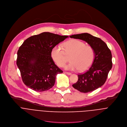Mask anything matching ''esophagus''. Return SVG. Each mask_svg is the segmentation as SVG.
<instances>
[{"mask_svg": "<svg viewBox=\"0 0 127 127\" xmlns=\"http://www.w3.org/2000/svg\"><path fill=\"white\" fill-rule=\"evenodd\" d=\"M65 73L67 75H71V73L70 72H65Z\"/></svg>", "mask_w": 127, "mask_h": 127, "instance_id": "obj_1", "label": "esophagus"}]
</instances>
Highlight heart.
I'll return each instance as SVG.
<instances>
[{
  "label": "heart",
  "mask_w": 127,
  "mask_h": 127,
  "mask_svg": "<svg viewBox=\"0 0 127 127\" xmlns=\"http://www.w3.org/2000/svg\"><path fill=\"white\" fill-rule=\"evenodd\" d=\"M54 62L60 67L64 65L69 57L70 62L65 66V69L83 71L92 64L95 57L92 47L77 39H72L64 44V49L59 46H54L51 52Z\"/></svg>",
  "instance_id": "heart-1"
}]
</instances>
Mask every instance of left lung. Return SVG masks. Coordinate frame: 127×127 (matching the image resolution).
<instances>
[{
    "label": "left lung",
    "instance_id": "obj_1",
    "mask_svg": "<svg viewBox=\"0 0 127 127\" xmlns=\"http://www.w3.org/2000/svg\"><path fill=\"white\" fill-rule=\"evenodd\" d=\"M70 38L85 41L94 51L92 64L85 72L78 75V81L72 85L73 88L82 93L93 91L105 83L112 68L111 51L101 39L88 33L73 35Z\"/></svg>",
    "mask_w": 127,
    "mask_h": 127
}]
</instances>
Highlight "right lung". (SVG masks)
Listing matches in <instances>:
<instances>
[{
  "label": "right lung",
  "mask_w": 127,
  "mask_h": 127,
  "mask_svg": "<svg viewBox=\"0 0 127 127\" xmlns=\"http://www.w3.org/2000/svg\"><path fill=\"white\" fill-rule=\"evenodd\" d=\"M68 37L43 32L27 39L17 52L16 64L24 83L38 92L51 88L56 76L63 71L55 64L51 56L52 48Z\"/></svg>",
  "instance_id": "right-lung-1"
}]
</instances>
